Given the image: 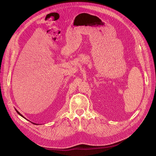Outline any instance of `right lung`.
<instances>
[{
	"label": "right lung",
	"mask_w": 156,
	"mask_h": 156,
	"mask_svg": "<svg viewBox=\"0 0 156 156\" xmlns=\"http://www.w3.org/2000/svg\"><path fill=\"white\" fill-rule=\"evenodd\" d=\"M15 110H16V112H17V113H18V114H19V115H20V116H21V117H23V118H25V119H26V118H25V117H24V116H23V115H21V114H20V112H18V110H16V109H15ZM32 124H35V123H34V122H32Z\"/></svg>",
	"instance_id": "1"
}]
</instances>
